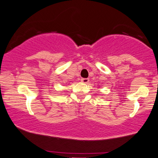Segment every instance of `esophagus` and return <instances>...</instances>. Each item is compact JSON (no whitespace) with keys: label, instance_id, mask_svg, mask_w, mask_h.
<instances>
[{"label":"esophagus","instance_id":"34e87169","mask_svg":"<svg viewBox=\"0 0 158 158\" xmlns=\"http://www.w3.org/2000/svg\"><path fill=\"white\" fill-rule=\"evenodd\" d=\"M89 81V78H82V79H81V82L84 83V84H88Z\"/></svg>","mask_w":158,"mask_h":158}]
</instances>
